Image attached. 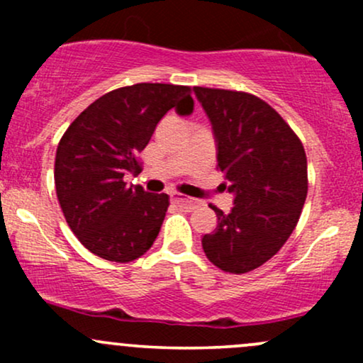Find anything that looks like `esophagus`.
<instances>
[{
    "label": "esophagus",
    "mask_w": 363,
    "mask_h": 363,
    "mask_svg": "<svg viewBox=\"0 0 363 363\" xmlns=\"http://www.w3.org/2000/svg\"><path fill=\"white\" fill-rule=\"evenodd\" d=\"M170 198H172V201L176 203V205L186 208V210H194V208L199 205L198 199L186 198V196H182L181 193H172V194H170Z\"/></svg>",
    "instance_id": "obj_1"
}]
</instances>
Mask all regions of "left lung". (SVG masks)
<instances>
[{
    "instance_id": "obj_1",
    "label": "left lung",
    "mask_w": 363,
    "mask_h": 363,
    "mask_svg": "<svg viewBox=\"0 0 363 363\" xmlns=\"http://www.w3.org/2000/svg\"><path fill=\"white\" fill-rule=\"evenodd\" d=\"M216 141L222 184L234 193L230 213L201 239L203 251L225 273L259 268L283 247L307 198V157L294 129L269 104L247 91L194 86Z\"/></svg>"
}]
</instances>
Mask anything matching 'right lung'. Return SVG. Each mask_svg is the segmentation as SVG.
Returning a JSON list of instances; mask_svg holds the SVG:
<instances>
[{"label": "right lung", "instance_id": "obj_1", "mask_svg": "<svg viewBox=\"0 0 363 363\" xmlns=\"http://www.w3.org/2000/svg\"><path fill=\"white\" fill-rule=\"evenodd\" d=\"M176 107L193 112L191 89L170 83L121 86L91 102L56 150L54 182L62 215L78 240L102 259H138L155 242L169 196L128 186L158 121Z\"/></svg>", "mask_w": 363, "mask_h": 363}]
</instances>
